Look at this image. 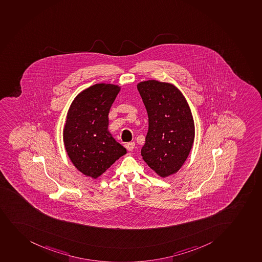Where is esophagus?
Instances as JSON below:
<instances>
[{
    "mask_svg": "<svg viewBox=\"0 0 262 262\" xmlns=\"http://www.w3.org/2000/svg\"><path fill=\"white\" fill-rule=\"evenodd\" d=\"M135 142H129V143H127L125 145V147L127 149L128 151H132L135 148Z\"/></svg>",
    "mask_w": 262,
    "mask_h": 262,
    "instance_id": "1",
    "label": "esophagus"
}]
</instances>
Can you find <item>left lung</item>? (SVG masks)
Instances as JSON below:
<instances>
[{"label": "left lung", "instance_id": "obj_1", "mask_svg": "<svg viewBox=\"0 0 262 262\" xmlns=\"http://www.w3.org/2000/svg\"><path fill=\"white\" fill-rule=\"evenodd\" d=\"M148 116V132L141 156L161 178L179 171L192 148L195 125L190 106L172 83L157 80L137 84Z\"/></svg>", "mask_w": 262, "mask_h": 262}]
</instances>
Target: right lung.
<instances>
[{
    "label": "right lung",
    "mask_w": 262,
    "mask_h": 262,
    "mask_svg": "<svg viewBox=\"0 0 262 262\" xmlns=\"http://www.w3.org/2000/svg\"><path fill=\"white\" fill-rule=\"evenodd\" d=\"M121 91L112 83H96L81 91L70 106L63 127L67 155L83 175L96 179L127 154L108 131V113Z\"/></svg>",
    "instance_id": "add662e5"
}]
</instances>
